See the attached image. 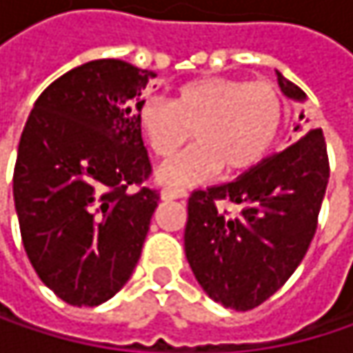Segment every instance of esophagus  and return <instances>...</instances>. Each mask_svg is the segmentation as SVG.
Returning a JSON list of instances; mask_svg holds the SVG:
<instances>
[{"mask_svg": "<svg viewBox=\"0 0 353 353\" xmlns=\"http://www.w3.org/2000/svg\"><path fill=\"white\" fill-rule=\"evenodd\" d=\"M188 192L181 188H163L161 190V200H177V198H185Z\"/></svg>", "mask_w": 353, "mask_h": 353, "instance_id": "1", "label": "esophagus"}]
</instances>
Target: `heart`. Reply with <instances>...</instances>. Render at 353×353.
Listing matches in <instances>:
<instances>
[{
  "label": "heart",
  "instance_id": "1",
  "mask_svg": "<svg viewBox=\"0 0 353 353\" xmlns=\"http://www.w3.org/2000/svg\"><path fill=\"white\" fill-rule=\"evenodd\" d=\"M284 116V98L268 81L200 77L179 85L168 104L143 102L137 126L161 161L172 159L194 130L196 145L157 172L161 183L188 185L210 179L219 170L239 176L255 168L278 141Z\"/></svg>",
  "mask_w": 353,
  "mask_h": 353
}]
</instances>
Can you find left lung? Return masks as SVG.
Returning a JSON list of instances; mask_svg holds the SVG:
<instances>
[{
  "mask_svg": "<svg viewBox=\"0 0 353 353\" xmlns=\"http://www.w3.org/2000/svg\"><path fill=\"white\" fill-rule=\"evenodd\" d=\"M276 75L286 98L307 102L299 85ZM327 181L323 130L311 128L237 179L192 192L183 247L202 290L235 311L255 309L280 290L313 241ZM219 201L240 212L229 217Z\"/></svg>",
  "mask_w": 353,
  "mask_h": 353,
  "instance_id": "left-lung-1",
  "label": "left lung"
}]
</instances>
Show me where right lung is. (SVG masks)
<instances>
[{"mask_svg": "<svg viewBox=\"0 0 353 353\" xmlns=\"http://www.w3.org/2000/svg\"><path fill=\"white\" fill-rule=\"evenodd\" d=\"M153 71L98 59L52 81L26 120L14 170L22 243L38 278L73 307H98L132 276L157 192L137 110Z\"/></svg>", "mask_w": 353, "mask_h": 353, "instance_id": "1", "label": "right lung"}]
</instances>
